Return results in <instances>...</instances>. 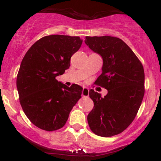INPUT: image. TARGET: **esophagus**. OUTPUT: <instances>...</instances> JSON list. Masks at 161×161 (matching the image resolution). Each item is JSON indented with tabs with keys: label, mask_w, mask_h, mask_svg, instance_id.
<instances>
[{
	"label": "esophagus",
	"mask_w": 161,
	"mask_h": 161,
	"mask_svg": "<svg viewBox=\"0 0 161 161\" xmlns=\"http://www.w3.org/2000/svg\"><path fill=\"white\" fill-rule=\"evenodd\" d=\"M89 90L88 88L83 87V91H82V95L83 97H89Z\"/></svg>",
	"instance_id": "esophagus-1"
}]
</instances>
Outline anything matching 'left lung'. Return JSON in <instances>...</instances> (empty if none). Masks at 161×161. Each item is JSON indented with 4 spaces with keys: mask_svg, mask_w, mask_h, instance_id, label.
I'll list each match as a JSON object with an SVG mask.
<instances>
[{
    "mask_svg": "<svg viewBox=\"0 0 161 161\" xmlns=\"http://www.w3.org/2000/svg\"><path fill=\"white\" fill-rule=\"evenodd\" d=\"M85 43L103 60L102 74L96 84L108 90L104 97L89 91L94 108L87 116L91 130L111 137L133 122L144 95V67L138 57L122 39L110 36H86Z\"/></svg>",
    "mask_w": 161,
    "mask_h": 161,
    "instance_id": "8db88e82",
    "label": "left lung"
}]
</instances>
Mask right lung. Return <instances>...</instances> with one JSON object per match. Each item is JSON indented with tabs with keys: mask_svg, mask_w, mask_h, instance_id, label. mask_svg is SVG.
<instances>
[{
	"mask_svg": "<svg viewBox=\"0 0 161 161\" xmlns=\"http://www.w3.org/2000/svg\"><path fill=\"white\" fill-rule=\"evenodd\" d=\"M79 36L50 35L36 41L26 53L17 76L19 103L24 113L39 128L53 131L64 126L83 88L68 87L56 80L69 67L80 49Z\"/></svg>",
	"mask_w": 161,
	"mask_h": 161,
	"instance_id": "1",
	"label": "right lung"
}]
</instances>
